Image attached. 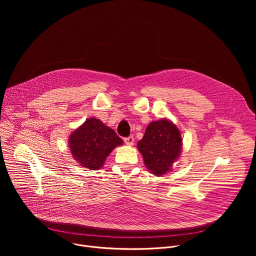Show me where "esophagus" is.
Segmentation results:
<instances>
[{
	"label": "esophagus",
	"mask_w": 256,
	"mask_h": 256,
	"mask_svg": "<svg viewBox=\"0 0 256 256\" xmlns=\"http://www.w3.org/2000/svg\"><path fill=\"white\" fill-rule=\"evenodd\" d=\"M124 142L126 144H128V146H132V144H134V136H128V138H124Z\"/></svg>",
	"instance_id": "34e87169"
}]
</instances>
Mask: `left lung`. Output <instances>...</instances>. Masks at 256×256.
Segmentation results:
<instances>
[{"label": "left lung", "instance_id": "left-lung-1", "mask_svg": "<svg viewBox=\"0 0 256 256\" xmlns=\"http://www.w3.org/2000/svg\"><path fill=\"white\" fill-rule=\"evenodd\" d=\"M179 130L169 120H161L151 122L138 142L144 165L157 176L169 171L181 152Z\"/></svg>", "mask_w": 256, "mask_h": 256}]
</instances>
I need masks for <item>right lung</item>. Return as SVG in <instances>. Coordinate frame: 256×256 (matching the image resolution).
Listing matches in <instances>:
<instances>
[{
  "label": "right lung",
  "instance_id": "1",
  "mask_svg": "<svg viewBox=\"0 0 256 256\" xmlns=\"http://www.w3.org/2000/svg\"><path fill=\"white\" fill-rule=\"evenodd\" d=\"M122 140L114 130L106 126L97 118H88L83 126L70 136V149L83 167L91 170L99 169L106 157Z\"/></svg>",
  "mask_w": 256,
  "mask_h": 256
}]
</instances>
